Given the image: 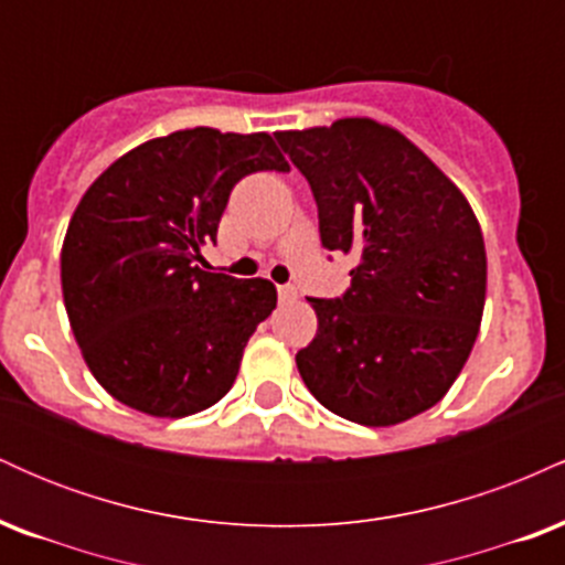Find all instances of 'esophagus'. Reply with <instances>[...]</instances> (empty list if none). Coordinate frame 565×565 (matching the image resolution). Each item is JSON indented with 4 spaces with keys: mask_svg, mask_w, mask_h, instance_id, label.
<instances>
[{
    "mask_svg": "<svg viewBox=\"0 0 565 565\" xmlns=\"http://www.w3.org/2000/svg\"><path fill=\"white\" fill-rule=\"evenodd\" d=\"M278 297H281L284 302H291V300H297V289L291 287V284H287V287H278Z\"/></svg>",
    "mask_w": 565,
    "mask_h": 565,
    "instance_id": "esophagus-1",
    "label": "esophagus"
}]
</instances>
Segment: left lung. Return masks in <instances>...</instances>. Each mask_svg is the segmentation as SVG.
Instances as JSON below:
<instances>
[{
	"label": "left lung",
	"mask_w": 565,
	"mask_h": 565,
	"mask_svg": "<svg viewBox=\"0 0 565 565\" xmlns=\"http://www.w3.org/2000/svg\"><path fill=\"white\" fill-rule=\"evenodd\" d=\"M276 140L310 183L323 249L359 257L340 300H308L319 329L300 377L337 417L406 423L449 393L481 329L476 212L406 135L366 116Z\"/></svg>",
	"instance_id": "1"
}]
</instances>
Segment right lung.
<instances>
[{
	"label": "right lung",
	"instance_id": "add662e5",
	"mask_svg": "<svg viewBox=\"0 0 565 565\" xmlns=\"http://www.w3.org/2000/svg\"><path fill=\"white\" fill-rule=\"evenodd\" d=\"M289 164L268 132L178 129L140 142L87 188L61 249L63 302L84 364L148 417L217 404L276 308L268 278L201 270L233 185Z\"/></svg>",
	"mask_w": 565,
	"mask_h": 565
}]
</instances>
